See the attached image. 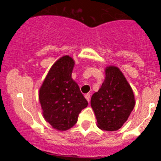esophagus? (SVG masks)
Listing matches in <instances>:
<instances>
[{
    "instance_id": "obj_1",
    "label": "esophagus",
    "mask_w": 161,
    "mask_h": 161,
    "mask_svg": "<svg viewBox=\"0 0 161 161\" xmlns=\"http://www.w3.org/2000/svg\"><path fill=\"white\" fill-rule=\"evenodd\" d=\"M85 97L86 98V100L88 101V102H89V101H90V94L89 93H87V94L85 95Z\"/></svg>"
}]
</instances>
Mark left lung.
I'll return each instance as SVG.
<instances>
[{"mask_svg":"<svg viewBox=\"0 0 161 161\" xmlns=\"http://www.w3.org/2000/svg\"><path fill=\"white\" fill-rule=\"evenodd\" d=\"M136 105L133 90L119 68H106V78L91 97L97 126L107 131L120 129Z\"/></svg>","mask_w":161,"mask_h":161,"instance_id":"1","label":"left lung"}]
</instances>
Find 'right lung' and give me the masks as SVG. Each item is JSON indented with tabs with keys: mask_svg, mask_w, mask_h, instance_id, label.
Instances as JSON below:
<instances>
[{
	"mask_svg": "<svg viewBox=\"0 0 161 161\" xmlns=\"http://www.w3.org/2000/svg\"><path fill=\"white\" fill-rule=\"evenodd\" d=\"M75 63L65 55L48 72L39 89V102L47 122L58 130H67L76 124L78 115L88 102L72 78Z\"/></svg>",
	"mask_w": 161,
	"mask_h": 161,
	"instance_id": "add662e5",
	"label": "right lung"
}]
</instances>
